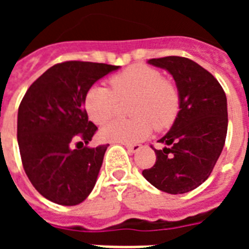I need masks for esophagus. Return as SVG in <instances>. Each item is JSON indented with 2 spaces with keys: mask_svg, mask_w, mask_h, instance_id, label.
I'll return each instance as SVG.
<instances>
[{
  "mask_svg": "<svg viewBox=\"0 0 249 249\" xmlns=\"http://www.w3.org/2000/svg\"><path fill=\"white\" fill-rule=\"evenodd\" d=\"M124 146H126V148L128 149V152L129 153H136V152H138L141 149V144H137V143H135V144H124Z\"/></svg>",
  "mask_w": 249,
  "mask_h": 249,
  "instance_id": "1",
  "label": "esophagus"
}]
</instances>
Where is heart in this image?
<instances>
[{
  "label": "heart",
  "mask_w": 249,
  "mask_h": 249,
  "mask_svg": "<svg viewBox=\"0 0 249 249\" xmlns=\"http://www.w3.org/2000/svg\"><path fill=\"white\" fill-rule=\"evenodd\" d=\"M112 91L93 86L85 97V108L96 124H103L116 112L118 101L132 100L128 112L135 118L112 121L98 133L106 142L132 144L151 133L152 126L163 129L175 121L179 107L177 89L160 71L146 65H132L109 80Z\"/></svg>",
  "instance_id": "1"
}]
</instances>
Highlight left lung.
Wrapping results in <instances>:
<instances>
[{
    "mask_svg": "<svg viewBox=\"0 0 249 249\" xmlns=\"http://www.w3.org/2000/svg\"><path fill=\"white\" fill-rule=\"evenodd\" d=\"M175 80L179 111L172 127L158 140L156 163L142 175L157 190L182 195L210 177L223 149L228 127L227 97L210 72L190 58L168 56L148 59Z\"/></svg>",
    "mask_w": 249,
    "mask_h": 249,
    "instance_id": "left-lung-1",
    "label": "left lung"
}]
</instances>
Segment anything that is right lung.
<instances>
[{
	"mask_svg": "<svg viewBox=\"0 0 249 249\" xmlns=\"http://www.w3.org/2000/svg\"><path fill=\"white\" fill-rule=\"evenodd\" d=\"M118 68L81 61L57 63L22 98L17 114L22 164L31 183L48 201L76 206L93 190L108 144L87 146L97 127L89 121L85 97L94 82ZM80 143L86 146L81 149Z\"/></svg>",
	"mask_w": 249,
	"mask_h": 249,
	"instance_id": "obj_1",
	"label": "right lung"
}]
</instances>
